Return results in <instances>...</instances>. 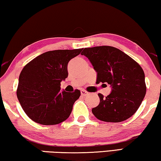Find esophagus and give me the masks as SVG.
Returning <instances> with one entry per match:
<instances>
[{
    "instance_id": "esophagus-1",
    "label": "esophagus",
    "mask_w": 161,
    "mask_h": 161,
    "mask_svg": "<svg viewBox=\"0 0 161 161\" xmlns=\"http://www.w3.org/2000/svg\"><path fill=\"white\" fill-rule=\"evenodd\" d=\"M80 93H81V95H82L83 96H88V93H89L88 92H87V91H85V90H81Z\"/></svg>"
}]
</instances>
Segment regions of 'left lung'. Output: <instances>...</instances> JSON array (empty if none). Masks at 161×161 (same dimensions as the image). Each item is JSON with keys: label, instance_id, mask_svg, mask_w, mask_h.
<instances>
[{"label": "left lung", "instance_id": "8db88e82", "mask_svg": "<svg viewBox=\"0 0 161 161\" xmlns=\"http://www.w3.org/2000/svg\"><path fill=\"white\" fill-rule=\"evenodd\" d=\"M97 72L98 83H108L112 93L92 108L98 119L106 122H123L134 114L146 93L145 73L137 62L120 49L111 46L85 48L81 53ZM103 85V84H102Z\"/></svg>", "mask_w": 161, "mask_h": 161}]
</instances>
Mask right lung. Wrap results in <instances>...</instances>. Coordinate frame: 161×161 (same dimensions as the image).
Listing matches in <instances>:
<instances>
[{
	"mask_svg": "<svg viewBox=\"0 0 161 161\" xmlns=\"http://www.w3.org/2000/svg\"><path fill=\"white\" fill-rule=\"evenodd\" d=\"M83 50L49 51L29 62L22 69L17 98L26 114L38 124L58 125L70 115L80 91H60V83L68 77V64Z\"/></svg>",
	"mask_w": 161,
	"mask_h": 161,
	"instance_id": "right-lung-1",
	"label": "right lung"
}]
</instances>
